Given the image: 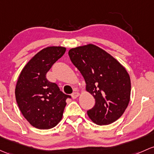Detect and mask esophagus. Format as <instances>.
Wrapping results in <instances>:
<instances>
[{
  "instance_id": "1",
  "label": "esophagus",
  "mask_w": 154,
  "mask_h": 154,
  "mask_svg": "<svg viewBox=\"0 0 154 154\" xmlns=\"http://www.w3.org/2000/svg\"><path fill=\"white\" fill-rule=\"evenodd\" d=\"M78 96H79V93H78V92H77V91L73 92L72 94V97L73 99H76Z\"/></svg>"
}]
</instances>
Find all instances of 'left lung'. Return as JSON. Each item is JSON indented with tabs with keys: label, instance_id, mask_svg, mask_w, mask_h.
<instances>
[{
	"label": "left lung",
	"instance_id": "1",
	"mask_svg": "<svg viewBox=\"0 0 154 154\" xmlns=\"http://www.w3.org/2000/svg\"><path fill=\"white\" fill-rule=\"evenodd\" d=\"M71 61L80 71L86 90L95 99L88 115L99 125H109L123 114L130 101L131 79L116 59L89 44L69 50Z\"/></svg>",
	"mask_w": 154,
	"mask_h": 154
}]
</instances>
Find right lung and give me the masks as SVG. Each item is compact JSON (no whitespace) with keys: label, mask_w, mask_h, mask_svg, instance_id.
<instances>
[{"label":"right lung","mask_w":154,"mask_h":154,"mask_svg":"<svg viewBox=\"0 0 154 154\" xmlns=\"http://www.w3.org/2000/svg\"><path fill=\"white\" fill-rule=\"evenodd\" d=\"M66 52V48H43L26 65L15 88V97L22 114L38 129H50L61 120L66 100L55 82H49L46 74Z\"/></svg>","instance_id":"right-lung-1"}]
</instances>
